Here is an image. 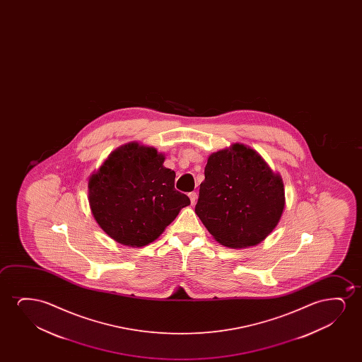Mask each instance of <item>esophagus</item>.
Wrapping results in <instances>:
<instances>
[{"mask_svg": "<svg viewBox=\"0 0 362 362\" xmlns=\"http://www.w3.org/2000/svg\"><path fill=\"white\" fill-rule=\"evenodd\" d=\"M189 198H190V203H192V205H194V204H195V202H197V198H198V195H197V193H195V192H192V193H189Z\"/></svg>", "mask_w": 362, "mask_h": 362, "instance_id": "esophagus-1", "label": "esophagus"}]
</instances>
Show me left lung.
<instances>
[{
    "mask_svg": "<svg viewBox=\"0 0 362 362\" xmlns=\"http://www.w3.org/2000/svg\"><path fill=\"white\" fill-rule=\"evenodd\" d=\"M284 205L281 174L255 149L233 144L209 156L195 213L223 246L262 243L279 223Z\"/></svg>",
    "mask_w": 362,
    "mask_h": 362,
    "instance_id": "left-lung-1",
    "label": "left lung"
}]
</instances>
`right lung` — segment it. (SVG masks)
Listing matches in <instances>:
<instances>
[{
    "mask_svg": "<svg viewBox=\"0 0 362 362\" xmlns=\"http://www.w3.org/2000/svg\"><path fill=\"white\" fill-rule=\"evenodd\" d=\"M163 153L129 142L109 154L88 184L90 210L116 243L142 247L163 233L190 199L174 188Z\"/></svg>",
    "mask_w": 362,
    "mask_h": 362,
    "instance_id": "add662e5",
    "label": "right lung"
}]
</instances>
